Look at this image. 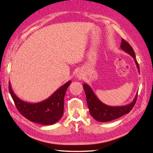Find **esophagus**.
<instances>
[{"instance_id": "34e87169", "label": "esophagus", "mask_w": 153, "mask_h": 153, "mask_svg": "<svg viewBox=\"0 0 153 153\" xmlns=\"http://www.w3.org/2000/svg\"><path fill=\"white\" fill-rule=\"evenodd\" d=\"M76 76L77 77H79V78H82V77H83V73H82L81 70H78L77 71Z\"/></svg>"}]
</instances>
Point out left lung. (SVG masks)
Instances as JSON below:
<instances>
[{
	"label": "left lung",
	"instance_id": "left-lung-1",
	"mask_svg": "<svg viewBox=\"0 0 153 153\" xmlns=\"http://www.w3.org/2000/svg\"><path fill=\"white\" fill-rule=\"evenodd\" d=\"M120 48L126 53H128L129 55L132 56L135 61L138 71L140 72L139 65L136 60L135 53H134L133 48L130 45L122 38ZM83 88L86 93L87 105L89 108L90 115L93 118L100 122H107V121L116 120V119L130 112V111L132 109L134 106L136 104L137 97H138V92H137L133 101L129 103V105L120 106V107H111V106L105 105L100 101L95 95L94 92L92 91L91 88L86 83L83 84Z\"/></svg>",
	"mask_w": 153,
	"mask_h": 153
}]
</instances>
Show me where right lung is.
Instances as JSON below:
<instances>
[{"label":"right lung","instance_id":"obj_1","mask_svg":"<svg viewBox=\"0 0 153 153\" xmlns=\"http://www.w3.org/2000/svg\"><path fill=\"white\" fill-rule=\"evenodd\" d=\"M71 84L67 82L59 88L50 97L43 101L30 103L21 100L15 94L9 83V90L19 112L28 120L42 125H52L57 122L63 114L64 97Z\"/></svg>","mask_w":153,"mask_h":153}]
</instances>
